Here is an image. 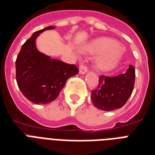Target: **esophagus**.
Listing matches in <instances>:
<instances>
[{
	"mask_svg": "<svg viewBox=\"0 0 155 155\" xmlns=\"http://www.w3.org/2000/svg\"><path fill=\"white\" fill-rule=\"evenodd\" d=\"M87 71H88V68H87V67L86 66V65L81 64L80 66H79V72H80V73L84 74V73H87Z\"/></svg>",
	"mask_w": 155,
	"mask_h": 155,
	"instance_id": "esophagus-1",
	"label": "esophagus"
}]
</instances>
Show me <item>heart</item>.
I'll return each instance as SVG.
<instances>
[{
  "label": "heart",
  "mask_w": 155,
  "mask_h": 155,
  "mask_svg": "<svg viewBox=\"0 0 155 155\" xmlns=\"http://www.w3.org/2000/svg\"><path fill=\"white\" fill-rule=\"evenodd\" d=\"M87 53H100L95 59V66L101 70H108L114 67L123 54L122 47L117 42L109 38L95 40L83 48Z\"/></svg>",
  "instance_id": "b5f03b06"
}]
</instances>
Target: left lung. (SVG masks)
<instances>
[{
  "label": "left lung",
  "instance_id": "obj_1",
  "mask_svg": "<svg viewBox=\"0 0 155 155\" xmlns=\"http://www.w3.org/2000/svg\"><path fill=\"white\" fill-rule=\"evenodd\" d=\"M135 77V68L132 65L129 66L126 73L117 76L101 75L97 87L91 91L93 104L104 111L122 108L134 89Z\"/></svg>",
  "mask_w": 155,
  "mask_h": 155
}]
</instances>
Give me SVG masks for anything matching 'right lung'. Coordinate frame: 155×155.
Segmentation results:
<instances>
[{
    "label": "right lung",
    "instance_id": "add662e5",
    "mask_svg": "<svg viewBox=\"0 0 155 155\" xmlns=\"http://www.w3.org/2000/svg\"><path fill=\"white\" fill-rule=\"evenodd\" d=\"M48 29H54V26L35 32L22 46L15 61L18 88L28 101L37 104L54 101L67 80L78 73L76 65L52 60L38 51L36 38Z\"/></svg>",
    "mask_w": 155,
    "mask_h": 155
}]
</instances>
